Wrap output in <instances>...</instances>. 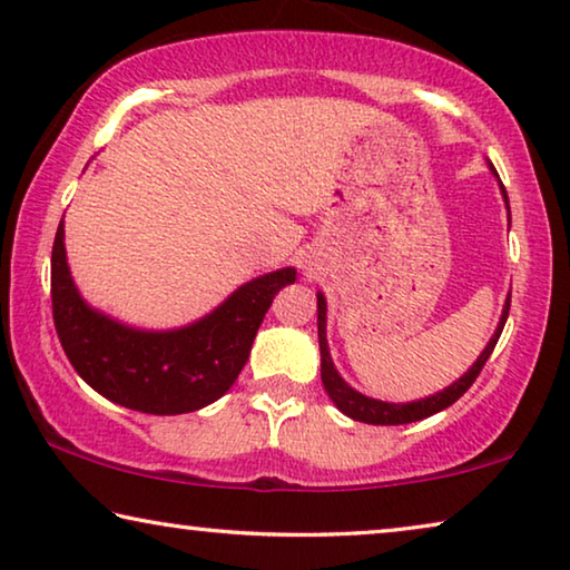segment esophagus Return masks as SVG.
<instances>
[{
	"label": "esophagus",
	"instance_id": "obj_1",
	"mask_svg": "<svg viewBox=\"0 0 570 570\" xmlns=\"http://www.w3.org/2000/svg\"><path fill=\"white\" fill-rule=\"evenodd\" d=\"M303 269H305V273H308V275H313L315 269H318V262H315V255H305V257H303Z\"/></svg>",
	"mask_w": 570,
	"mask_h": 570
}]
</instances>
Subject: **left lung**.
<instances>
[{
    "label": "left lung",
    "instance_id": "1",
    "mask_svg": "<svg viewBox=\"0 0 570 570\" xmlns=\"http://www.w3.org/2000/svg\"><path fill=\"white\" fill-rule=\"evenodd\" d=\"M487 165H489V170H492L494 178L499 180L494 165L492 163H487ZM499 188H502V198L507 204V212H510V200H507V190L502 186V180H499ZM315 297H318V346H321L323 387H326L328 397L334 400V405L341 410V413L348 415L352 420H358V423H370V425L415 423V420L431 417L435 413H441V410H445L449 405H453V402H456L463 392L474 384L479 372L484 370L487 358L492 356L497 341H499V336H502L507 315H510V297H507V303L502 308V318H499V323H497L494 336L489 338V344L484 346V352L479 354L476 362L469 366V372H463L456 382L449 384V387L435 392V395H431V397H420L413 402H384V400H374V397L362 395V392H356L352 384H346L344 376L338 374V370L334 366V358H331V352H328V341H326V297H323V293H318Z\"/></svg>",
    "mask_w": 570,
    "mask_h": 570
}]
</instances>
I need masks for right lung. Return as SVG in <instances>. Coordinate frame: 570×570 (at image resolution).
<instances>
[{"mask_svg":"<svg viewBox=\"0 0 570 570\" xmlns=\"http://www.w3.org/2000/svg\"><path fill=\"white\" fill-rule=\"evenodd\" d=\"M63 222L50 257L52 321L78 376L117 405L150 415H180L229 392L275 295L295 283V267L259 275L196 323L145 331L91 308L73 283Z\"/></svg>","mask_w":570,"mask_h":570,"instance_id":"right-lung-1","label":"right lung"}]
</instances>
